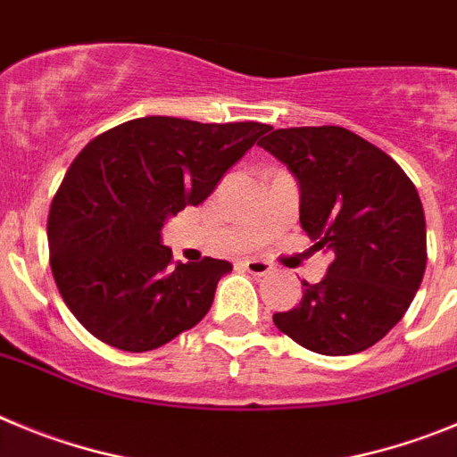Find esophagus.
<instances>
[{"mask_svg":"<svg viewBox=\"0 0 457 457\" xmlns=\"http://www.w3.org/2000/svg\"><path fill=\"white\" fill-rule=\"evenodd\" d=\"M241 266H244L248 273L257 275V278H262V275H269L270 273V266L266 264V262H262V259H245V262H241Z\"/></svg>","mask_w":457,"mask_h":457,"instance_id":"1","label":"esophagus"}]
</instances>
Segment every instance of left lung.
<instances>
[{
  "label": "left lung",
  "mask_w": 457,
  "mask_h": 457,
  "mask_svg": "<svg viewBox=\"0 0 457 457\" xmlns=\"http://www.w3.org/2000/svg\"><path fill=\"white\" fill-rule=\"evenodd\" d=\"M259 145L300 184V225L330 254L326 278L273 314L279 332L320 355H353L408 312L426 270V219L417 187L373 143L344 127L266 129Z\"/></svg>",
  "instance_id": "1"
}]
</instances>
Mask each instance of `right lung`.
I'll list each match as a JSON object with an SVG mask.
<instances>
[{
	"mask_svg": "<svg viewBox=\"0 0 457 457\" xmlns=\"http://www.w3.org/2000/svg\"><path fill=\"white\" fill-rule=\"evenodd\" d=\"M266 129L147 116L104 131L77 154L49 207V266L90 335L145 353L203 320L232 264H175L162 228L203 204Z\"/></svg>",
	"mask_w": 457,
	"mask_h": 457,
	"instance_id": "add662e5",
	"label": "right lung"
}]
</instances>
